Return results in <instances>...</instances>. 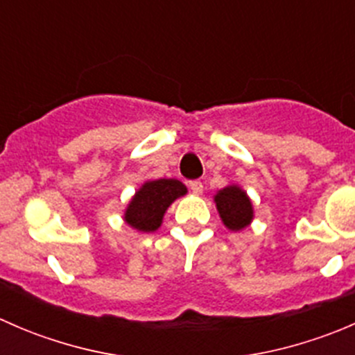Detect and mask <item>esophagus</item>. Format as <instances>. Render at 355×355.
Returning a JSON list of instances; mask_svg holds the SVG:
<instances>
[{
    "mask_svg": "<svg viewBox=\"0 0 355 355\" xmlns=\"http://www.w3.org/2000/svg\"><path fill=\"white\" fill-rule=\"evenodd\" d=\"M189 189H191L194 194H202V182H200V180H191V182H189Z\"/></svg>",
    "mask_w": 355,
    "mask_h": 355,
    "instance_id": "esophagus-1",
    "label": "esophagus"
}]
</instances>
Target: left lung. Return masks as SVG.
<instances>
[{
  "label": "left lung",
  "mask_w": 355,
  "mask_h": 355,
  "mask_svg": "<svg viewBox=\"0 0 355 355\" xmlns=\"http://www.w3.org/2000/svg\"><path fill=\"white\" fill-rule=\"evenodd\" d=\"M214 200L221 220L230 230H242L252 220V204L237 185L220 191L214 196Z\"/></svg>",
  "instance_id": "left-lung-1"
}]
</instances>
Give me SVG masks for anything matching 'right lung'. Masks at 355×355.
I'll return each mask as SVG.
<instances>
[{"label": "right lung", "instance_id": "obj_1", "mask_svg": "<svg viewBox=\"0 0 355 355\" xmlns=\"http://www.w3.org/2000/svg\"><path fill=\"white\" fill-rule=\"evenodd\" d=\"M184 194H187L185 185L173 178L146 182L128 204L125 221L141 232H155L159 228L168 206Z\"/></svg>", "mask_w": 355, "mask_h": 355}]
</instances>
